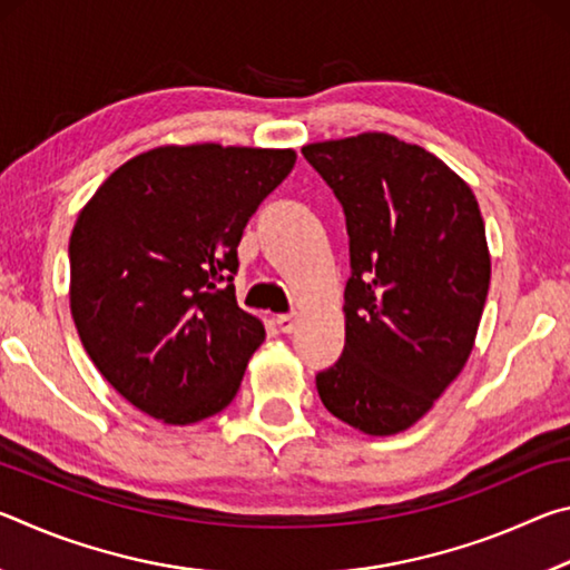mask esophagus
I'll return each mask as SVG.
<instances>
[{
    "mask_svg": "<svg viewBox=\"0 0 570 570\" xmlns=\"http://www.w3.org/2000/svg\"><path fill=\"white\" fill-rule=\"evenodd\" d=\"M296 322H298L296 314H278V316H276L278 330H282L284 334H292V332L296 330Z\"/></svg>",
    "mask_w": 570,
    "mask_h": 570,
    "instance_id": "1",
    "label": "esophagus"
}]
</instances>
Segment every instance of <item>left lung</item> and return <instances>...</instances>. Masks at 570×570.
Instances as JSON below:
<instances>
[{"instance_id":"obj_1","label":"left lung","mask_w":570,"mask_h":570,"mask_svg":"<svg viewBox=\"0 0 570 570\" xmlns=\"http://www.w3.org/2000/svg\"><path fill=\"white\" fill-rule=\"evenodd\" d=\"M302 153L342 204L352 266L344 352L316 374V390L354 430L394 435L435 404L472 352L490 286L485 224L465 180L392 135Z\"/></svg>"}]
</instances>
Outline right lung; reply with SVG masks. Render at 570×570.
Segmentation results:
<instances>
[{
    "mask_svg": "<svg viewBox=\"0 0 570 570\" xmlns=\"http://www.w3.org/2000/svg\"><path fill=\"white\" fill-rule=\"evenodd\" d=\"M294 150L166 146L102 183L70 236L85 352L140 412L190 424L228 407L264 324L236 302L238 240Z\"/></svg>",
    "mask_w": 570,
    "mask_h": 570,
    "instance_id": "1",
    "label": "right lung"
}]
</instances>
